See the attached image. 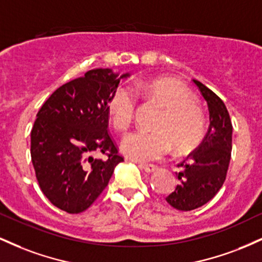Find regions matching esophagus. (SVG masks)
Instances as JSON below:
<instances>
[{"label": "esophagus", "mask_w": 262, "mask_h": 262, "mask_svg": "<svg viewBox=\"0 0 262 262\" xmlns=\"http://www.w3.org/2000/svg\"><path fill=\"white\" fill-rule=\"evenodd\" d=\"M139 167L141 170H144L145 172H148V173L155 172V171H158V169H159V167L155 166V165H139Z\"/></svg>", "instance_id": "esophagus-1"}]
</instances>
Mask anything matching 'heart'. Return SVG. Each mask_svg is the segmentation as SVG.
Instances as JSON below:
<instances>
[{
    "label": "heart",
    "instance_id": "b5f03b06",
    "mask_svg": "<svg viewBox=\"0 0 262 262\" xmlns=\"http://www.w3.org/2000/svg\"><path fill=\"white\" fill-rule=\"evenodd\" d=\"M135 91L155 101L164 108L155 124L154 133L133 132L121 143L123 155L139 162L165 158L175 145L177 152L193 149L203 137L204 119L193 103V97L179 82L169 77L135 83ZM137 96L133 89L122 85L113 92L108 103L114 128L125 130L134 118Z\"/></svg>",
    "mask_w": 262,
    "mask_h": 262
}]
</instances>
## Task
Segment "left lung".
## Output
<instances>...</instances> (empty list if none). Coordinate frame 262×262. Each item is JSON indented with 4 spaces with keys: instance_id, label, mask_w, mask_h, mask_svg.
Here are the masks:
<instances>
[{
    "instance_id": "obj_1",
    "label": "left lung",
    "mask_w": 262,
    "mask_h": 262,
    "mask_svg": "<svg viewBox=\"0 0 262 262\" xmlns=\"http://www.w3.org/2000/svg\"><path fill=\"white\" fill-rule=\"evenodd\" d=\"M193 82L208 104L209 127L200 146L179 164L180 185L166 197L167 203L179 210L200 208L217 194L227 177L231 155L233 125L224 102L202 82Z\"/></svg>"
}]
</instances>
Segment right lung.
Returning a JSON list of instances; mask_svg holds the SVG:
<instances>
[{
  "instance_id": "1",
  "label": "right lung",
  "mask_w": 262,
  "mask_h": 262,
  "mask_svg": "<svg viewBox=\"0 0 262 262\" xmlns=\"http://www.w3.org/2000/svg\"><path fill=\"white\" fill-rule=\"evenodd\" d=\"M95 69L60 86L45 101L31 133V155L41 192L54 206L76 214L97 200L123 161L108 133V103L122 79ZM100 151L106 161L95 159Z\"/></svg>"
}]
</instances>
